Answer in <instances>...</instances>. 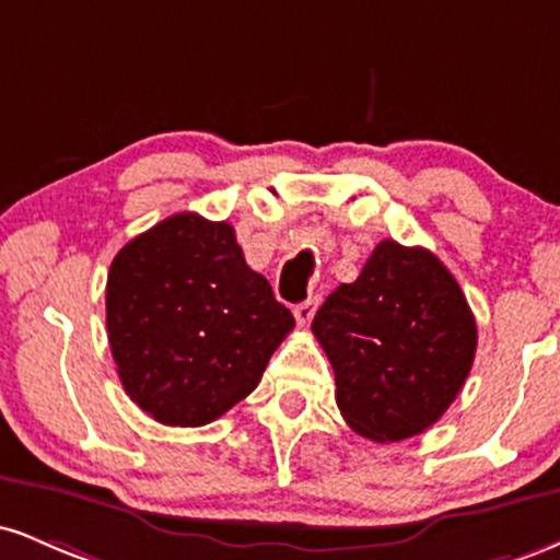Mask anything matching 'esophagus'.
<instances>
[{"label": "esophagus", "mask_w": 560, "mask_h": 560, "mask_svg": "<svg viewBox=\"0 0 560 560\" xmlns=\"http://www.w3.org/2000/svg\"><path fill=\"white\" fill-rule=\"evenodd\" d=\"M316 316V300H305L300 302V305H294V320H298L300 326H307Z\"/></svg>", "instance_id": "34e87169"}]
</instances>
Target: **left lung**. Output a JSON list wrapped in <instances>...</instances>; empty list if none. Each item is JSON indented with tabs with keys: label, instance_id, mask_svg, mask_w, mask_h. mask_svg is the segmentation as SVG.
Returning <instances> with one entry per match:
<instances>
[{
	"label": "left lung",
	"instance_id": "8db88e82",
	"mask_svg": "<svg viewBox=\"0 0 560 560\" xmlns=\"http://www.w3.org/2000/svg\"><path fill=\"white\" fill-rule=\"evenodd\" d=\"M313 334L331 361L345 421L374 442L432 427L477 352V320L453 273L429 249L392 240L326 298Z\"/></svg>",
	"mask_w": 560,
	"mask_h": 560
}]
</instances>
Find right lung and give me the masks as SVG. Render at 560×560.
Listing matches in <instances>:
<instances>
[{"label": "right lung", "instance_id": "obj_1", "mask_svg": "<svg viewBox=\"0 0 560 560\" xmlns=\"http://www.w3.org/2000/svg\"><path fill=\"white\" fill-rule=\"evenodd\" d=\"M107 339L126 395L165 427H205L258 387L292 313L244 262L234 226L160 221L115 255Z\"/></svg>", "mask_w": 560, "mask_h": 560}]
</instances>
